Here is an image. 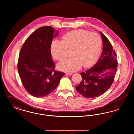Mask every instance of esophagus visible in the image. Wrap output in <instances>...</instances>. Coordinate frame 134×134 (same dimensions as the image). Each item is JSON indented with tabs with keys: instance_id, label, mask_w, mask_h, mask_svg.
<instances>
[{
	"instance_id": "34e87169",
	"label": "esophagus",
	"mask_w": 134,
	"mask_h": 134,
	"mask_svg": "<svg viewBox=\"0 0 134 134\" xmlns=\"http://www.w3.org/2000/svg\"><path fill=\"white\" fill-rule=\"evenodd\" d=\"M66 75H73V74H72V73H66Z\"/></svg>"
}]
</instances>
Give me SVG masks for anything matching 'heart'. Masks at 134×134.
I'll return each instance as SVG.
<instances>
[{"mask_svg":"<svg viewBox=\"0 0 134 134\" xmlns=\"http://www.w3.org/2000/svg\"><path fill=\"white\" fill-rule=\"evenodd\" d=\"M63 41L55 39L51 46L52 56L58 61H63L67 57V48L73 49V57L57 65L59 70L72 73L91 66L99 57L102 49V40L96 32L84 30H75L65 34Z\"/></svg>","mask_w":134,"mask_h":134,"instance_id":"1","label":"heart"}]
</instances>
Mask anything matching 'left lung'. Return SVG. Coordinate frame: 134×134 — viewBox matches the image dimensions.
<instances>
[{"mask_svg": "<svg viewBox=\"0 0 134 134\" xmlns=\"http://www.w3.org/2000/svg\"><path fill=\"white\" fill-rule=\"evenodd\" d=\"M103 49L101 57L92 68L80 73L82 81L77 91L86 98H94L104 94L113 83L118 67L116 54L113 46L101 32Z\"/></svg>", "mask_w": 134, "mask_h": 134, "instance_id": "8db88e82", "label": "left lung"}]
</instances>
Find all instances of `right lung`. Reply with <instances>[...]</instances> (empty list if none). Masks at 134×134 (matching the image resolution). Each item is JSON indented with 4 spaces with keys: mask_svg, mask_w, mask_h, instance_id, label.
Masks as SVG:
<instances>
[{
    "mask_svg": "<svg viewBox=\"0 0 134 134\" xmlns=\"http://www.w3.org/2000/svg\"><path fill=\"white\" fill-rule=\"evenodd\" d=\"M58 31L43 26L27 38L19 53L18 69L24 87L32 96L43 97L56 88L64 73L55 70L51 46Z\"/></svg>",
    "mask_w": 134,
    "mask_h": 134,
    "instance_id": "obj_1",
    "label": "right lung"
}]
</instances>
